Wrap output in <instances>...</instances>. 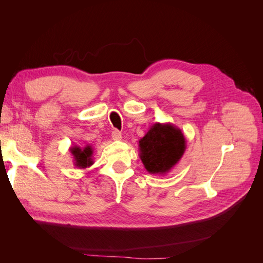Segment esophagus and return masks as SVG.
I'll list each match as a JSON object with an SVG mask.
<instances>
[{"mask_svg": "<svg viewBox=\"0 0 263 263\" xmlns=\"http://www.w3.org/2000/svg\"><path fill=\"white\" fill-rule=\"evenodd\" d=\"M112 138L114 140H122V133L118 132V130H114L112 133Z\"/></svg>", "mask_w": 263, "mask_h": 263, "instance_id": "1", "label": "esophagus"}]
</instances>
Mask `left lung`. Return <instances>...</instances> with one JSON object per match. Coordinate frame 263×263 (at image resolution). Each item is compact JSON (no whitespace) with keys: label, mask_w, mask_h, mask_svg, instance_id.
<instances>
[{"label":"left lung","mask_w":263,"mask_h":263,"mask_svg":"<svg viewBox=\"0 0 263 263\" xmlns=\"http://www.w3.org/2000/svg\"><path fill=\"white\" fill-rule=\"evenodd\" d=\"M139 157L150 174H166L184 155L185 137L170 123H156L139 140Z\"/></svg>","instance_id":"8db88e82"}]
</instances>
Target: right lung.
Here are the masks:
<instances>
[{
  "instance_id": "add662e5",
  "label": "right lung",
  "mask_w": 263,
  "mask_h": 263,
  "mask_svg": "<svg viewBox=\"0 0 263 263\" xmlns=\"http://www.w3.org/2000/svg\"><path fill=\"white\" fill-rule=\"evenodd\" d=\"M93 151L94 149L90 145H87L83 148L79 146H73L70 148V153L73 156L74 165L77 168L85 169V168H89V166H91L94 163L92 159Z\"/></svg>"
}]
</instances>
